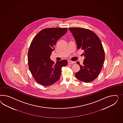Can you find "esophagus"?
<instances>
[{
    "label": "esophagus",
    "mask_w": 123,
    "mask_h": 123,
    "mask_svg": "<svg viewBox=\"0 0 123 123\" xmlns=\"http://www.w3.org/2000/svg\"><path fill=\"white\" fill-rule=\"evenodd\" d=\"M68 63L69 64H74V63H76V62L75 61H73L71 60H68Z\"/></svg>",
    "instance_id": "34e87169"
}]
</instances>
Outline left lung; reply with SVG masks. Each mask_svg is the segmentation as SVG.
Listing matches in <instances>:
<instances>
[{
	"instance_id": "1",
	"label": "left lung",
	"mask_w": 123,
	"mask_h": 123,
	"mask_svg": "<svg viewBox=\"0 0 123 123\" xmlns=\"http://www.w3.org/2000/svg\"><path fill=\"white\" fill-rule=\"evenodd\" d=\"M68 29L74 37L77 48L83 50L85 57L80 70L75 74L76 78L84 82H92L97 78L104 63L105 52L100 38L92 31L80 27Z\"/></svg>"
}]
</instances>
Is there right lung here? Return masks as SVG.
Here are the masks:
<instances>
[{"label":"right lung","instance_id":"add662e5","mask_svg":"<svg viewBox=\"0 0 123 123\" xmlns=\"http://www.w3.org/2000/svg\"><path fill=\"white\" fill-rule=\"evenodd\" d=\"M66 28H48L34 37L28 52V64L35 80L43 86H50L58 81L62 68L67 65L63 60L55 63L50 59L57 41L67 32Z\"/></svg>","mask_w":123,"mask_h":123}]
</instances>
